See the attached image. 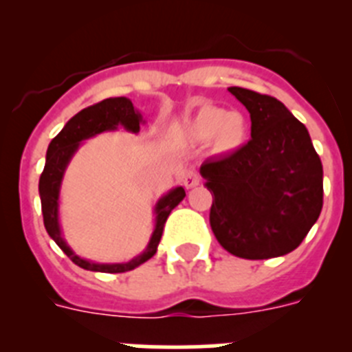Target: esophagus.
<instances>
[{
  "instance_id": "1",
  "label": "esophagus",
  "mask_w": 352,
  "mask_h": 352,
  "mask_svg": "<svg viewBox=\"0 0 352 352\" xmlns=\"http://www.w3.org/2000/svg\"><path fill=\"white\" fill-rule=\"evenodd\" d=\"M199 182H201V176H199L197 170H188V173L185 174V178H183V185H185L186 188H194V186L199 185Z\"/></svg>"
}]
</instances>
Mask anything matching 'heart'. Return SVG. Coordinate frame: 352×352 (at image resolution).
<instances>
[{
    "label": "heart",
    "instance_id": "b5f03b06",
    "mask_svg": "<svg viewBox=\"0 0 352 352\" xmlns=\"http://www.w3.org/2000/svg\"><path fill=\"white\" fill-rule=\"evenodd\" d=\"M183 130L192 141H211L214 153H232L247 141L248 120L239 111H227L219 105H203L183 125Z\"/></svg>",
    "mask_w": 352,
    "mask_h": 352
}]
</instances>
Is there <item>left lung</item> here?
I'll list each match as a JSON object with an SVG mask.
<instances>
[{"label": "left lung", "instance_id": "1", "mask_svg": "<svg viewBox=\"0 0 352 352\" xmlns=\"http://www.w3.org/2000/svg\"><path fill=\"white\" fill-rule=\"evenodd\" d=\"M250 113L252 139L234 153L201 166L213 192L214 238L241 259L292 252L322 210V164L307 126L273 96L232 86Z\"/></svg>", "mask_w": 352, "mask_h": 352}]
</instances>
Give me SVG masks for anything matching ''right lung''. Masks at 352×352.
Returning a JSON list of instances; mask_svg holds the SVG:
<instances>
[{
  "instance_id": "add662e5",
  "label": "right lung",
  "mask_w": 352,
  "mask_h": 352,
  "mask_svg": "<svg viewBox=\"0 0 352 352\" xmlns=\"http://www.w3.org/2000/svg\"><path fill=\"white\" fill-rule=\"evenodd\" d=\"M142 123H144V118H142V114L139 113L138 109L133 107L130 98H126V96H113V98H105V100L98 102V104L91 105V107L82 109L80 113L70 118L67 121V125L52 139L47 148L45 167H43V173L38 182L43 226H45L47 234L56 241V245L77 266L88 270V272L125 273L130 272V270H135L142 263L151 259L157 254L167 217L186 195L183 186H174L167 194H164L158 199L153 208L155 226L151 238H149L144 250L139 256L133 257V259H130L129 263H95V261L80 257L67 243L60 223V192L65 170H67L72 157L77 153V149L82 146V141H86V139H91L104 132H114L118 129H125L126 132L139 133Z\"/></svg>"
}]
</instances>
